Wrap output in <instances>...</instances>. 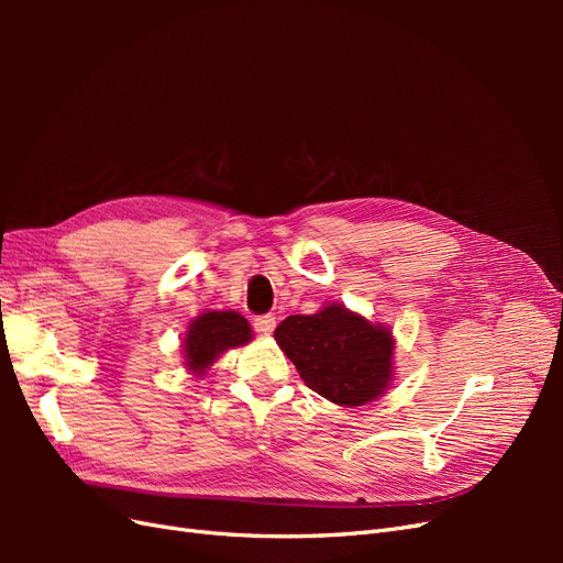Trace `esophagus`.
<instances>
[{
	"mask_svg": "<svg viewBox=\"0 0 563 563\" xmlns=\"http://www.w3.org/2000/svg\"><path fill=\"white\" fill-rule=\"evenodd\" d=\"M275 327H277V319L272 314H261V317L253 319V329H255V333H261V335H269L272 331H275Z\"/></svg>",
	"mask_w": 563,
	"mask_h": 563,
	"instance_id": "34e87169",
	"label": "esophagus"
}]
</instances>
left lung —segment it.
<instances>
[{
  "label": "left lung",
  "mask_w": 563,
  "mask_h": 563,
  "mask_svg": "<svg viewBox=\"0 0 563 563\" xmlns=\"http://www.w3.org/2000/svg\"><path fill=\"white\" fill-rule=\"evenodd\" d=\"M275 340L305 385L338 406L368 404L391 380V333L343 305L286 317Z\"/></svg>",
  "instance_id": "obj_1"
}]
</instances>
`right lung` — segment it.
I'll return each mask as SVG.
<instances>
[{
  "label": "right lung",
  "instance_id": "1",
  "mask_svg": "<svg viewBox=\"0 0 563 563\" xmlns=\"http://www.w3.org/2000/svg\"><path fill=\"white\" fill-rule=\"evenodd\" d=\"M251 340L249 321L236 312H207L197 317L185 333V366L190 371L203 373L218 354L230 347L246 345Z\"/></svg>",
  "mask_w": 563,
  "mask_h": 563
}]
</instances>
